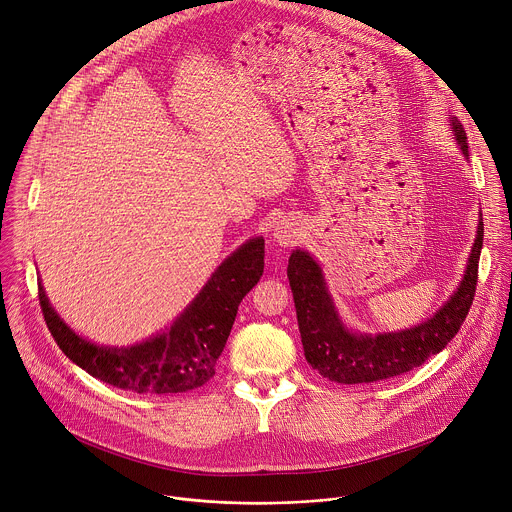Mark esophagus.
<instances>
[{
  "label": "esophagus",
  "instance_id": "esophagus-1",
  "mask_svg": "<svg viewBox=\"0 0 512 512\" xmlns=\"http://www.w3.org/2000/svg\"><path fill=\"white\" fill-rule=\"evenodd\" d=\"M273 235H275L277 243L283 245V247H289L291 243H294V239L298 237V235H296V229L291 227V225H285V223H281V225L275 229Z\"/></svg>",
  "mask_w": 512,
  "mask_h": 512
}]
</instances>
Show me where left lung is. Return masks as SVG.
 Listing matches in <instances>:
<instances>
[{"instance_id":"8db88e82","label":"left lung","mask_w":512,"mask_h":512,"mask_svg":"<svg viewBox=\"0 0 512 512\" xmlns=\"http://www.w3.org/2000/svg\"><path fill=\"white\" fill-rule=\"evenodd\" d=\"M450 125L462 154L468 158V137L462 123L450 117ZM482 241L484 227L480 218L464 277L450 300L413 328L379 334L354 332L342 322L322 267L308 251L296 249L289 257L287 279L294 294L304 354L312 369L342 385L375 383L409 373L421 367L429 356L442 352L458 334L472 306Z\"/></svg>"}]
</instances>
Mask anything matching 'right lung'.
I'll return each instance as SVG.
<instances>
[{
	"mask_svg": "<svg viewBox=\"0 0 512 512\" xmlns=\"http://www.w3.org/2000/svg\"><path fill=\"white\" fill-rule=\"evenodd\" d=\"M263 257V237L243 243L166 330L133 346H103L79 336L56 314L42 283L38 298L60 350L91 377L139 395L186 393L212 379L239 304L263 275Z\"/></svg>",
	"mask_w": 512,
	"mask_h": 512,
	"instance_id": "1",
	"label": "right lung"
}]
</instances>
